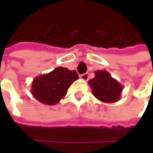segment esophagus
I'll use <instances>...</instances> for the list:
<instances>
[{
    "instance_id": "34e87169",
    "label": "esophagus",
    "mask_w": 153,
    "mask_h": 153,
    "mask_svg": "<svg viewBox=\"0 0 153 153\" xmlns=\"http://www.w3.org/2000/svg\"><path fill=\"white\" fill-rule=\"evenodd\" d=\"M79 77L82 80H83V81H88V73L82 74V75H80Z\"/></svg>"
}]
</instances>
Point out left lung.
<instances>
[{
    "mask_svg": "<svg viewBox=\"0 0 153 153\" xmlns=\"http://www.w3.org/2000/svg\"><path fill=\"white\" fill-rule=\"evenodd\" d=\"M94 96L104 103L118 101L123 87L105 70L94 71V77L88 81Z\"/></svg>",
    "mask_w": 153,
    "mask_h": 153,
    "instance_id": "obj_1",
    "label": "left lung"
}]
</instances>
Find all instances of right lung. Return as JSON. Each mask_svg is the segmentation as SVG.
Masks as SVG:
<instances>
[{"instance_id": "add662e5", "label": "right lung", "mask_w": 153, "mask_h": 153, "mask_svg": "<svg viewBox=\"0 0 153 153\" xmlns=\"http://www.w3.org/2000/svg\"><path fill=\"white\" fill-rule=\"evenodd\" d=\"M77 79L78 75L76 71L59 66L33 80L31 94L41 103L53 105L65 96L70 86Z\"/></svg>"}]
</instances>
